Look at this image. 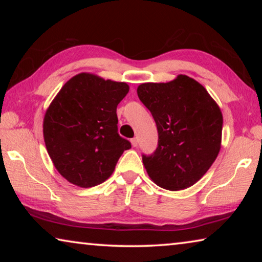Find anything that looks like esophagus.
I'll list each match as a JSON object with an SVG mask.
<instances>
[{"instance_id": "34e87169", "label": "esophagus", "mask_w": 262, "mask_h": 262, "mask_svg": "<svg viewBox=\"0 0 262 262\" xmlns=\"http://www.w3.org/2000/svg\"><path fill=\"white\" fill-rule=\"evenodd\" d=\"M130 142H132L133 147H137V144H139V140H137V137H134V139H132Z\"/></svg>"}]
</instances>
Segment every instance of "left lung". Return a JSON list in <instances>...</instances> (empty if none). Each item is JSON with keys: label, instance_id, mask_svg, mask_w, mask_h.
<instances>
[{"label": "left lung", "instance_id": "1", "mask_svg": "<svg viewBox=\"0 0 262 262\" xmlns=\"http://www.w3.org/2000/svg\"><path fill=\"white\" fill-rule=\"evenodd\" d=\"M137 96L157 126L158 145L142 155L155 184L168 190L194 185L209 170L221 149L223 117L200 83L179 75L168 83H143Z\"/></svg>", "mask_w": 262, "mask_h": 262}]
</instances>
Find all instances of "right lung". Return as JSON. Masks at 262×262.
Returning <instances> with one entry per match:
<instances>
[{
  "label": "right lung",
  "mask_w": 262,
  "mask_h": 262,
  "mask_svg": "<svg viewBox=\"0 0 262 262\" xmlns=\"http://www.w3.org/2000/svg\"><path fill=\"white\" fill-rule=\"evenodd\" d=\"M129 86L78 74L64 84L43 118V139L59 173L79 187L99 185L113 173L130 142L118 133L117 106Z\"/></svg>",
  "instance_id": "right-lung-1"
}]
</instances>
